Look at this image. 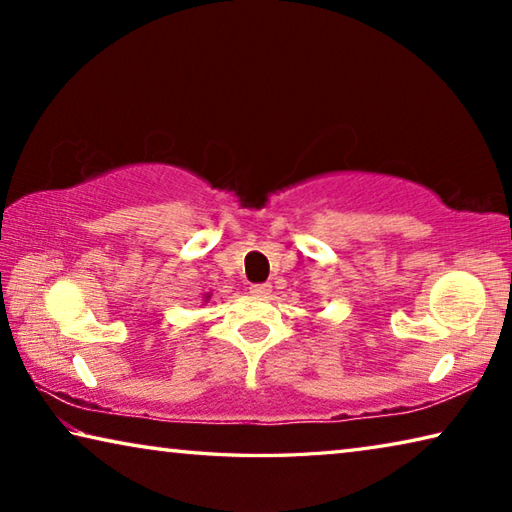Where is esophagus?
I'll return each mask as SVG.
<instances>
[{"mask_svg": "<svg viewBox=\"0 0 512 512\" xmlns=\"http://www.w3.org/2000/svg\"><path fill=\"white\" fill-rule=\"evenodd\" d=\"M250 293H253V296H268V293H271V284H250Z\"/></svg>", "mask_w": 512, "mask_h": 512, "instance_id": "34e87169", "label": "esophagus"}]
</instances>
